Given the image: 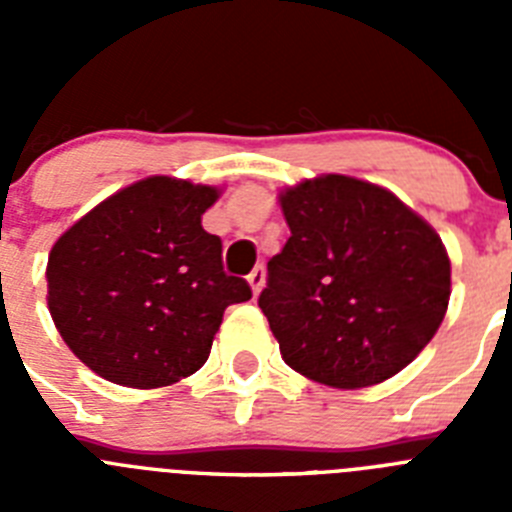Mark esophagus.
Instances as JSON below:
<instances>
[{
	"mask_svg": "<svg viewBox=\"0 0 512 512\" xmlns=\"http://www.w3.org/2000/svg\"><path fill=\"white\" fill-rule=\"evenodd\" d=\"M264 282H266L264 266H256V269H253L251 274H248V284H251L253 295H259L261 289H264Z\"/></svg>",
	"mask_w": 512,
	"mask_h": 512,
	"instance_id": "obj_1",
	"label": "esophagus"
}]
</instances>
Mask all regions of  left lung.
Masks as SVG:
<instances>
[{"instance_id": "1", "label": "left lung", "mask_w": 512, "mask_h": 512, "mask_svg": "<svg viewBox=\"0 0 512 512\" xmlns=\"http://www.w3.org/2000/svg\"><path fill=\"white\" fill-rule=\"evenodd\" d=\"M289 241L259 297L282 359L336 390L402 372L451 297L441 235L379 184L323 174L279 192Z\"/></svg>"}]
</instances>
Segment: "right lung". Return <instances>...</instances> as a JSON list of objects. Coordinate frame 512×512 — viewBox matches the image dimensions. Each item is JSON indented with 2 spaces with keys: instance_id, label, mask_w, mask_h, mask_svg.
<instances>
[{
  "instance_id": "right-lung-1",
  "label": "right lung",
  "mask_w": 512,
  "mask_h": 512,
  "mask_svg": "<svg viewBox=\"0 0 512 512\" xmlns=\"http://www.w3.org/2000/svg\"><path fill=\"white\" fill-rule=\"evenodd\" d=\"M210 184L148 176L79 217L45 266L48 310L66 346L107 382L156 390L210 356L225 307L251 287L223 271V243L202 228Z\"/></svg>"
}]
</instances>
